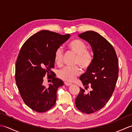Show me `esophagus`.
<instances>
[{
  "mask_svg": "<svg viewBox=\"0 0 132 132\" xmlns=\"http://www.w3.org/2000/svg\"><path fill=\"white\" fill-rule=\"evenodd\" d=\"M64 85H65L67 86H69L71 85V83H69V82H64Z\"/></svg>",
  "mask_w": 132,
  "mask_h": 132,
  "instance_id": "34e87169",
  "label": "esophagus"
}]
</instances>
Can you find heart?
Wrapping results in <instances>:
<instances>
[{
  "instance_id": "1",
  "label": "heart",
  "mask_w": 132,
  "mask_h": 132,
  "mask_svg": "<svg viewBox=\"0 0 132 132\" xmlns=\"http://www.w3.org/2000/svg\"><path fill=\"white\" fill-rule=\"evenodd\" d=\"M69 48L75 54V64H78L83 70H87L91 66L93 61L91 54L87 50L86 45L79 40L71 41L68 44ZM63 51L61 47L55 50L54 54V60L57 65H61L62 62ZM80 70L78 66L65 67L60 70L58 72V77L60 79L66 82H71L74 81L80 74Z\"/></svg>"
}]
</instances>
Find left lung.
<instances>
[{
	"label": "left lung",
	"mask_w": 132,
	"mask_h": 132,
	"mask_svg": "<svg viewBox=\"0 0 132 132\" xmlns=\"http://www.w3.org/2000/svg\"><path fill=\"white\" fill-rule=\"evenodd\" d=\"M78 36L90 44L94 53L93 61L80 80L87 89L86 94L80 87L75 99L77 108L85 113H92L104 106L114 90L119 76V62L112 45L99 33L89 30Z\"/></svg>",
	"instance_id": "obj_1"
}]
</instances>
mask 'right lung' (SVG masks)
<instances>
[{"label":"right lung","mask_w":132,"mask_h":132,"mask_svg":"<svg viewBox=\"0 0 132 132\" xmlns=\"http://www.w3.org/2000/svg\"><path fill=\"white\" fill-rule=\"evenodd\" d=\"M70 37V34L41 30L30 36L20 50L15 68L16 85L24 102L33 111L45 112L55 104L57 89L63 82L52 71L54 54ZM46 74L52 79L48 87L43 84Z\"/></svg>","instance_id":"obj_1"}]
</instances>
